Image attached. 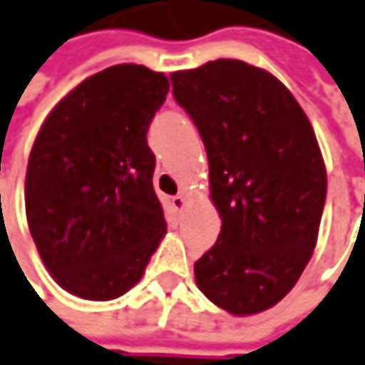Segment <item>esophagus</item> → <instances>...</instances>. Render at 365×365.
I'll list each match as a JSON object with an SVG mask.
<instances>
[{
    "label": "esophagus",
    "instance_id": "obj_1",
    "mask_svg": "<svg viewBox=\"0 0 365 365\" xmlns=\"http://www.w3.org/2000/svg\"><path fill=\"white\" fill-rule=\"evenodd\" d=\"M172 203H173V207H175L178 212H183V210L187 207V197H185L183 193H180V195H175V197H173Z\"/></svg>",
    "mask_w": 365,
    "mask_h": 365
}]
</instances>
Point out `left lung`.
<instances>
[{
	"label": "left lung",
	"instance_id": "8db88e82",
	"mask_svg": "<svg viewBox=\"0 0 365 365\" xmlns=\"http://www.w3.org/2000/svg\"><path fill=\"white\" fill-rule=\"evenodd\" d=\"M170 79L202 135L222 217L195 284L232 316L259 314L296 286L318 242L328 175L314 128L276 76L240 59Z\"/></svg>",
	"mask_w": 365,
	"mask_h": 365
}]
</instances>
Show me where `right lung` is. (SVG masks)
Returning a JSON list of instances; mask_svg holds the SVG:
<instances>
[{
  "mask_svg": "<svg viewBox=\"0 0 365 365\" xmlns=\"http://www.w3.org/2000/svg\"><path fill=\"white\" fill-rule=\"evenodd\" d=\"M168 91L162 71L111 66L71 89L37 133L27 225L47 272L73 296H123L165 235L148 130Z\"/></svg>",
  "mask_w": 365,
  "mask_h": 365,
  "instance_id": "obj_1",
  "label": "right lung"
}]
</instances>
